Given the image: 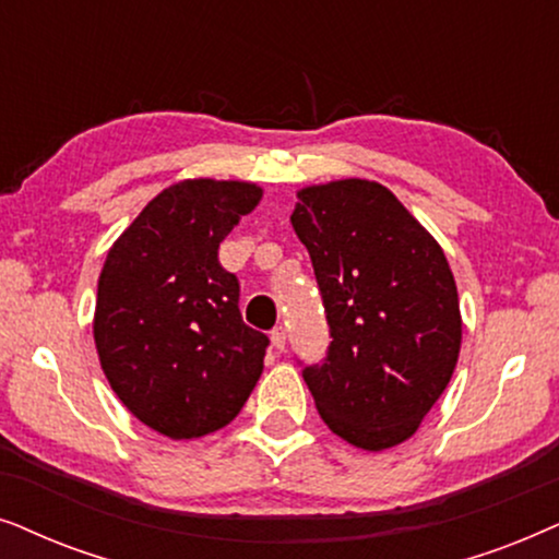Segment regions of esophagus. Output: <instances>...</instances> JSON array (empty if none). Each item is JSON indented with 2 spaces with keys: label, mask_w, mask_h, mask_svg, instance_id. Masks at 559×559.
<instances>
[{
  "label": "esophagus",
  "mask_w": 559,
  "mask_h": 559,
  "mask_svg": "<svg viewBox=\"0 0 559 559\" xmlns=\"http://www.w3.org/2000/svg\"><path fill=\"white\" fill-rule=\"evenodd\" d=\"M271 342H273V347L278 349V353H284V349H286V330H284V326H275V330H271Z\"/></svg>",
  "instance_id": "esophagus-1"
}]
</instances>
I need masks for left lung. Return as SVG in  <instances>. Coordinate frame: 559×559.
<instances>
[{
	"mask_svg": "<svg viewBox=\"0 0 559 559\" xmlns=\"http://www.w3.org/2000/svg\"><path fill=\"white\" fill-rule=\"evenodd\" d=\"M322 294L330 347L304 366L326 427L362 450L408 440L457 366V288L448 258L385 186L299 191L292 214Z\"/></svg>",
	"mask_w": 559,
	"mask_h": 559,
	"instance_id": "left-lung-1",
	"label": "left lung"
}]
</instances>
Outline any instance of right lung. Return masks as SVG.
<instances>
[{"instance_id":"add662e5","label":"right lung","mask_w":559,"mask_h":559,"mask_svg":"<svg viewBox=\"0 0 559 559\" xmlns=\"http://www.w3.org/2000/svg\"><path fill=\"white\" fill-rule=\"evenodd\" d=\"M263 191L181 181L160 191L111 245L94 340L104 376L132 416L170 440L217 431L263 373L267 340L240 314V281L219 242Z\"/></svg>"}]
</instances>
